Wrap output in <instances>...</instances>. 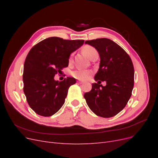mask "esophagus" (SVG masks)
I'll list each match as a JSON object with an SVG mask.
<instances>
[{
	"mask_svg": "<svg viewBox=\"0 0 158 158\" xmlns=\"http://www.w3.org/2000/svg\"><path fill=\"white\" fill-rule=\"evenodd\" d=\"M77 82H78V84H84V82H81V81H77Z\"/></svg>",
	"mask_w": 158,
	"mask_h": 158,
	"instance_id": "obj_1",
	"label": "esophagus"
}]
</instances>
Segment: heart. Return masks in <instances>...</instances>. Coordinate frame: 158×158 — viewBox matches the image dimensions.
<instances>
[{
    "instance_id": "heart-1",
    "label": "heart",
    "mask_w": 158,
    "mask_h": 158,
    "mask_svg": "<svg viewBox=\"0 0 158 158\" xmlns=\"http://www.w3.org/2000/svg\"><path fill=\"white\" fill-rule=\"evenodd\" d=\"M82 52L83 54L85 56L88 57V59H90L94 55L98 54L97 50L95 49L94 47L89 45L85 46L82 49ZM89 74V73L88 71L82 70V69L76 70L73 72H72L71 73V75L73 76L74 78L80 80H86L88 78Z\"/></svg>"
}]
</instances>
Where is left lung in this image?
Returning <instances> with one entry per match:
<instances>
[{"label":"left lung","mask_w":158,"mask_h":158,"mask_svg":"<svg viewBox=\"0 0 158 158\" xmlns=\"http://www.w3.org/2000/svg\"><path fill=\"white\" fill-rule=\"evenodd\" d=\"M100 57L99 68L90 92L84 97L88 107L98 116L109 118L126 106L132 95L135 70L131 59L121 47L107 38L86 41ZM106 82V87L100 85ZM100 83H99L98 82Z\"/></svg>","instance_id":"left-lung-1"}]
</instances>
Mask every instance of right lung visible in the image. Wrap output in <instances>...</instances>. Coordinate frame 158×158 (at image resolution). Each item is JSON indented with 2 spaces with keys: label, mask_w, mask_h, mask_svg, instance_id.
Listing matches in <instances>:
<instances>
[{
  "label": "right lung",
  "mask_w": 158,
  "mask_h": 158,
  "mask_svg": "<svg viewBox=\"0 0 158 158\" xmlns=\"http://www.w3.org/2000/svg\"><path fill=\"white\" fill-rule=\"evenodd\" d=\"M84 42L51 37L40 41L28 52L23 65V92L37 114L50 117L63 106L69 88L76 83V79L67 77L59 82L54 77L67 67L70 54Z\"/></svg>",
  "instance_id": "1"
}]
</instances>
